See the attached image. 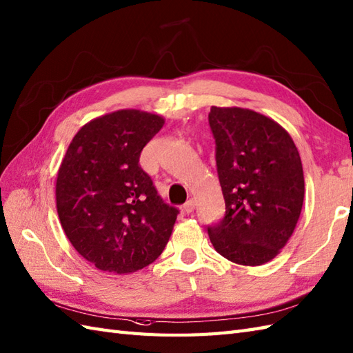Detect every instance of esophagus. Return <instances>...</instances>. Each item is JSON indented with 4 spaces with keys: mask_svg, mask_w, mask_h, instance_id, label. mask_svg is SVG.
Masks as SVG:
<instances>
[{
    "mask_svg": "<svg viewBox=\"0 0 353 353\" xmlns=\"http://www.w3.org/2000/svg\"><path fill=\"white\" fill-rule=\"evenodd\" d=\"M194 209H195V201L191 199V200H188L185 204H183V210L186 212V214H191V212H194Z\"/></svg>",
    "mask_w": 353,
    "mask_h": 353,
    "instance_id": "1",
    "label": "esophagus"
}]
</instances>
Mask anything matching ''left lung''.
<instances>
[{
	"instance_id": "1",
	"label": "left lung",
	"mask_w": 353,
	"mask_h": 353,
	"mask_svg": "<svg viewBox=\"0 0 353 353\" xmlns=\"http://www.w3.org/2000/svg\"><path fill=\"white\" fill-rule=\"evenodd\" d=\"M209 126L225 215L208 225L214 248L259 266L288 243L304 203V171L288 130L263 114L212 106Z\"/></svg>"
}]
</instances>
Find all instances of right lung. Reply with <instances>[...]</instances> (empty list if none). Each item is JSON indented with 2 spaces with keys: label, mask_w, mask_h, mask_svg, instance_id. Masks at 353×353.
<instances>
[{
  "label": "right lung",
  "mask_w": 353,
  "mask_h": 353,
  "mask_svg": "<svg viewBox=\"0 0 353 353\" xmlns=\"http://www.w3.org/2000/svg\"><path fill=\"white\" fill-rule=\"evenodd\" d=\"M163 126L157 114L120 110L73 137L57 177V212L68 239L97 269L130 274L165 248L179 209L163 203L139 165Z\"/></svg>",
  "instance_id": "right-lung-1"
}]
</instances>
